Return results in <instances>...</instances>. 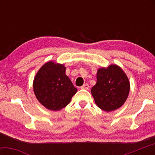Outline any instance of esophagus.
Segmentation results:
<instances>
[{"label":"esophagus","instance_id":"1","mask_svg":"<svg viewBox=\"0 0 155 155\" xmlns=\"http://www.w3.org/2000/svg\"><path fill=\"white\" fill-rule=\"evenodd\" d=\"M81 89H85V90H89L90 89V85H89V84L87 83H85L84 84V85L81 87Z\"/></svg>","mask_w":155,"mask_h":155}]
</instances>
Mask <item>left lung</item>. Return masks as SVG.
I'll use <instances>...</instances> for the list:
<instances>
[{
  "instance_id": "8db88e82",
  "label": "left lung",
  "mask_w": 155,
  "mask_h": 155,
  "mask_svg": "<svg viewBox=\"0 0 155 155\" xmlns=\"http://www.w3.org/2000/svg\"><path fill=\"white\" fill-rule=\"evenodd\" d=\"M97 82L91 90L96 105L107 112L121 107L128 98L130 83L127 74L117 65L99 68Z\"/></svg>"
}]
</instances>
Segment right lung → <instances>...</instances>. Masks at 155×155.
Instances as JSON below:
<instances>
[{"label": "right lung", "instance_id": "right-lung-1", "mask_svg": "<svg viewBox=\"0 0 155 155\" xmlns=\"http://www.w3.org/2000/svg\"><path fill=\"white\" fill-rule=\"evenodd\" d=\"M33 86L38 101L52 111L66 107L77 91L65 74L64 65L53 61L41 67L34 78Z\"/></svg>", "mask_w": 155, "mask_h": 155}]
</instances>
